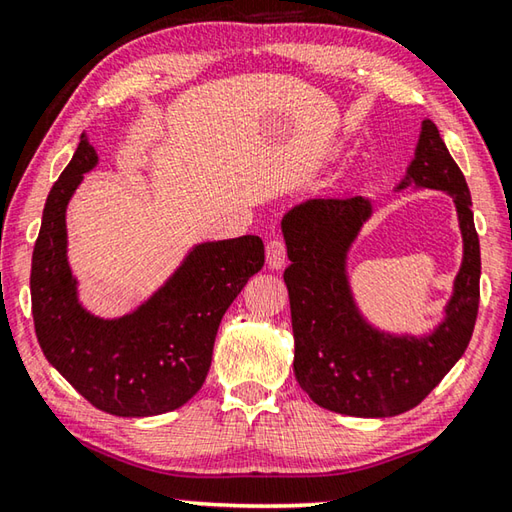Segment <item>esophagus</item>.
<instances>
[{
    "label": "esophagus",
    "instance_id": "esophagus-1",
    "mask_svg": "<svg viewBox=\"0 0 512 512\" xmlns=\"http://www.w3.org/2000/svg\"><path fill=\"white\" fill-rule=\"evenodd\" d=\"M265 256H267V265L269 269H281L287 263V249L281 238H272L265 247Z\"/></svg>",
    "mask_w": 512,
    "mask_h": 512
}]
</instances>
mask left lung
Wrapping results in <instances>:
<instances>
[{
  "instance_id": "left-lung-1",
  "label": "left lung",
  "mask_w": 512,
  "mask_h": 512,
  "mask_svg": "<svg viewBox=\"0 0 512 512\" xmlns=\"http://www.w3.org/2000/svg\"><path fill=\"white\" fill-rule=\"evenodd\" d=\"M437 189L455 202L464 258L443 307L426 334L376 327L356 303L347 256L372 216L363 196H321L294 205L281 220L294 330V374L318 406L339 414L385 419L408 412L437 388L466 352L479 310V236L466 178L437 124L421 122L403 189Z\"/></svg>"
}]
</instances>
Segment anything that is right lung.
<instances>
[{"mask_svg": "<svg viewBox=\"0 0 512 512\" xmlns=\"http://www.w3.org/2000/svg\"><path fill=\"white\" fill-rule=\"evenodd\" d=\"M98 165L80 136L46 198L31 267L37 341L48 363L82 397L115 417H156L194 397L207 379L218 325L265 263L258 236L198 243L136 310L104 318L86 310L69 265L66 207Z\"/></svg>", "mask_w": 512, "mask_h": 512, "instance_id": "add662e5", "label": "right lung"}]
</instances>
